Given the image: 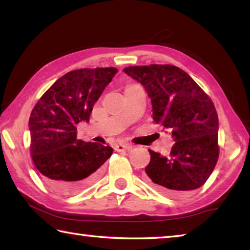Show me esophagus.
I'll return each mask as SVG.
<instances>
[{
    "label": "esophagus",
    "mask_w": 250,
    "mask_h": 250,
    "mask_svg": "<svg viewBox=\"0 0 250 250\" xmlns=\"http://www.w3.org/2000/svg\"><path fill=\"white\" fill-rule=\"evenodd\" d=\"M130 149V146L129 145H125V143H119V145H116L115 146V150L118 152H122L125 150H128Z\"/></svg>",
    "instance_id": "obj_1"
}]
</instances>
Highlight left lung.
<instances>
[{"label": "left lung", "instance_id": "left-lung-1", "mask_svg": "<svg viewBox=\"0 0 250 250\" xmlns=\"http://www.w3.org/2000/svg\"><path fill=\"white\" fill-rule=\"evenodd\" d=\"M124 71L146 88L154 122L170 131L175 141L168 158L149 150L146 182L168 195L201 188L219 154L218 116L213 101L176 66H130Z\"/></svg>", "mask_w": 250, "mask_h": 250}]
</instances>
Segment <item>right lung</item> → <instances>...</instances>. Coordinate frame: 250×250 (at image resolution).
Segmentation results:
<instances>
[{
  "label": "right lung",
  "instance_id": "right-lung-1",
  "mask_svg": "<svg viewBox=\"0 0 250 250\" xmlns=\"http://www.w3.org/2000/svg\"><path fill=\"white\" fill-rule=\"evenodd\" d=\"M118 69L83 68L57 79L41 97L29 117L31 155L46 185L71 195L98 179L113 149L77 139L80 121H89L92 107Z\"/></svg>",
  "mask_w": 250,
  "mask_h": 250
}]
</instances>
